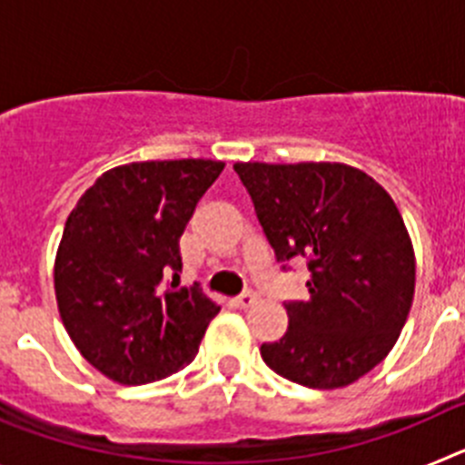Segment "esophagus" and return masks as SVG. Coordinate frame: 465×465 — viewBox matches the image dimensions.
<instances>
[{"label": "esophagus", "instance_id": "esophagus-1", "mask_svg": "<svg viewBox=\"0 0 465 465\" xmlns=\"http://www.w3.org/2000/svg\"><path fill=\"white\" fill-rule=\"evenodd\" d=\"M256 300H258L256 293H252V291H244V293H242L240 298H237V305H240V307H252V305H256Z\"/></svg>", "mask_w": 465, "mask_h": 465}]
</instances>
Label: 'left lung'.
I'll list each match as a JSON object with an SVG mask.
<instances>
[{
    "mask_svg": "<svg viewBox=\"0 0 465 465\" xmlns=\"http://www.w3.org/2000/svg\"><path fill=\"white\" fill-rule=\"evenodd\" d=\"M277 261L310 258V298L261 356L283 380L342 389L386 359L414 298V246L393 197L344 163H235Z\"/></svg>",
    "mask_w": 465,
    "mask_h": 465,
    "instance_id": "obj_1",
    "label": "left lung"
}]
</instances>
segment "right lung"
<instances>
[{
  "label": "right lung",
  "instance_id": "right-lung-1",
  "mask_svg": "<svg viewBox=\"0 0 465 465\" xmlns=\"http://www.w3.org/2000/svg\"><path fill=\"white\" fill-rule=\"evenodd\" d=\"M223 167L203 158L127 163L106 170L67 216L53 270L57 310L74 347L109 380L149 384L195 359L221 307L197 286L179 289V240Z\"/></svg>",
  "mask_w": 465,
  "mask_h": 465
}]
</instances>
